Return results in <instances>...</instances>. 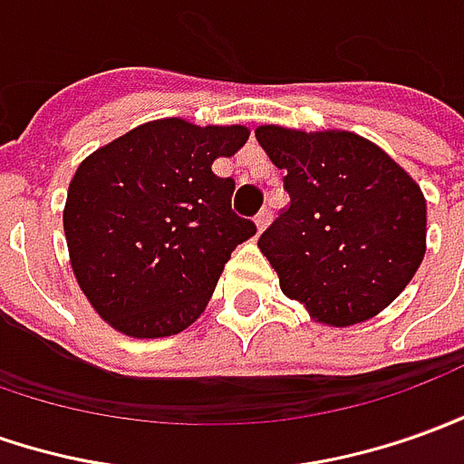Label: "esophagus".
Here are the masks:
<instances>
[{
  "label": "esophagus",
  "mask_w": 464,
  "mask_h": 464,
  "mask_svg": "<svg viewBox=\"0 0 464 464\" xmlns=\"http://www.w3.org/2000/svg\"><path fill=\"white\" fill-rule=\"evenodd\" d=\"M269 220H272V210H269V208H264V210H258V216L254 218V223H256L258 231H264V228L269 226Z\"/></svg>",
  "instance_id": "obj_1"
}]
</instances>
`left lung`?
Instances as JSON below:
<instances>
[{
    "label": "left lung",
    "mask_w": 464,
    "mask_h": 464,
    "mask_svg": "<svg viewBox=\"0 0 464 464\" xmlns=\"http://www.w3.org/2000/svg\"><path fill=\"white\" fill-rule=\"evenodd\" d=\"M285 169L289 206L258 238L289 299L317 323L348 327L404 292L427 251L419 185L373 141L351 131L258 126Z\"/></svg>",
    "instance_id": "8db88e82"
}]
</instances>
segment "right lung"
Returning <instances> with one entry per match:
<instances>
[{"instance_id": "obj_1", "label": "right lung", "mask_w": 464, "mask_h": 464, "mask_svg": "<svg viewBox=\"0 0 464 464\" xmlns=\"http://www.w3.org/2000/svg\"><path fill=\"white\" fill-rule=\"evenodd\" d=\"M246 126L185 119L141 124L86 157L63 210L71 266L93 310L131 338L190 327L231 251L256 233L231 210L236 182L213 162L233 157Z\"/></svg>"}]
</instances>
